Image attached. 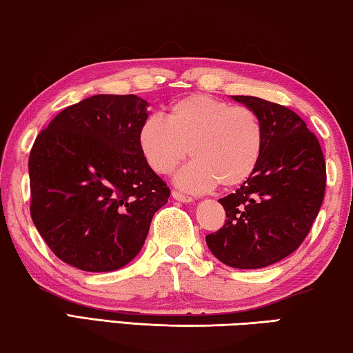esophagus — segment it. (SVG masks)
Masks as SVG:
<instances>
[{
	"label": "esophagus",
	"mask_w": 353,
	"mask_h": 353,
	"mask_svg": "<svg viewBox=\"0 0 353 353\" xmlns=\"http://www.w3.org/2000/svg\"><path fill=\"white\" fill-rule=\"evenodd\" d=\"M172 197L175 199V200H178V201H183V203H190V201H194L192 197H189V195H184L181 192H178V190H173Z\"/></svg>",
	"instance_id": "34e87169"
}]
</instances>
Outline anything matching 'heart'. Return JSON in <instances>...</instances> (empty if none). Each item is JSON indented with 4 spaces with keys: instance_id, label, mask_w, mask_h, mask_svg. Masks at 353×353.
Returning <instances> with one entry per match:
<instances>
[{
    "instance_id": "1",
    "label": "heart",
    "mask_w": 353,
    "mask_h": 353,
    "mask_svg": "<svg viewBox=\"0 0 353 353\" xmlns=\"http://www.w3.org/2000/svg\"><path fill=\"white\" fill-rule=\"evenodd\" d=\"M137 142L159 175L170 173L190 152L194 161L176 173L175 183L205 192L219 183L239 186L253 175L264 150V125L250 108L192 94L173 101L167 119L153 114L143 120Z\"/></svg>"
}]
</instances>
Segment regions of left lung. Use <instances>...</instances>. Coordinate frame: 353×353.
<instances>
[{
    "instance_id": "1",
    "label": "left lung",
    "mask_w": 353,
    "mask_h": 353,
    "mask_svg": "<svg viewBox=\"0 0 353 353\" xmlns=\"http://www.w3.org/2000/svg\"><path fill=\"white\" fill-rule=\"evenodd\" d=\"M231 98L263 120L264 150L253 175L219 200L227 219L206 244L230 268L261 269L307 238L325 192V161L317 137L291 109L258 97Z\"/></svg>"
}]
</instances>
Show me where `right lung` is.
I'll use <instances>...</instances> for the list:
<instances>
[{
    "instance_id": "add662e5",
    "label": "right lung",
    "mask_w": 353,
    "mask_h": 353,
    "mask_svg": "<svg viewBox=\"0 0 353 353\" xmlns=\"http://www.w3.org/2000/svg\"><path fill=\"white\" fill-rule=\"evenodd\" d=\"M147 108L136 95H94L63 109L36 137L28 163L32 222L73 268H123L167 203L170 189L137 142Z\"/></svg>"
}]
</instances>
